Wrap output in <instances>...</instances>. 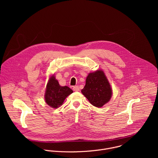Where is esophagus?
<instances>
[{
  "label": "esophagus",
  "mask_w": 158,
  "mask_h": 158,
  "mask_svg": "<svg viewBox=\"0 0 158 158\" xmlns=\"http://www.w3.org/2000/svg\"><path fill=\"white\" fill-rule=\"evenodd\" d=\"M73 89L74 91H79V87L78 85H75V86L73 87Z\"/></svg>",
  "instance_id": "34e87169"
}]
</instances>
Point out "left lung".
Masks as SVG:
<instances>
[{"label":"left lung","mask_w":158,"mask_h":158,"mask_svg":"<svg viewBox=\"0 0 158 158\" xmlns=\"http://www.w3.org/2000/svg\"><path fill=\"white\" fill-rule=\"evenodd\" d=\"M81 92L90 103L97 107H102L112 96L110 85L102 71L89 74Z\"/></svg>","instance_id":"8db88e82"}]
</instances>
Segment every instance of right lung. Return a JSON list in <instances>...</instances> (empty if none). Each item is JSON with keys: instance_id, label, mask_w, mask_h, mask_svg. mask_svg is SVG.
Instances as JSON below:
<instances>
[{"instance_id": "obj_1", "label": "right lung", "mask_w": 158, "mask_h": 158, "mask_svg": "<svg viewBox=\"0 0 158 158\" xmlns=\"http://www.w3.org/2000/svg\"><path fill=\"white\" fill-rule=\"evenodd\" d=\"M73 91L67 86H60L54 76H52L47 84L45 93L46 103L53 108H57L62 104L65 99Z\"/></svg>"}]
</instances>
